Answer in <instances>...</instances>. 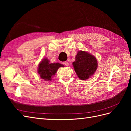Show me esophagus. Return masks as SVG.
<instances>
[{"mask_svg": "<svg viewBox=\"0 0 131 131\" xmlns=\"http://www.w3.org/2000/svg\"><path fill=\"white\" fill-rule=\"evenodd\" d=\"M63 64H64L66 66H69V63H68V62H67V61H66V62H63Z\"/></svg>", "mask_w": 131, "mask_h": 131, "instance_id": "1", "label": "esophagus"}]
</instances>
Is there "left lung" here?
Wrapping results in <instances>:
<instances>
[{
  "label": "left lung",
  "mask_w": 131,
  "mask_h": 131,
  "mask_svg": "<svg viewBox=\"0 0 131 131\" xmlns=\"http://www.w3.org/2000/svg\"><path fill=\"white\" fill-rule=\"evenodd\" d=\"M74 70L79 79L85 80L92 77L97 69L96 58L88 52L79 51L73 62Z\"/></svg>",
  "instance_id": "1"
}]
</instances>
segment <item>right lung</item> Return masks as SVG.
<instances>
[{
    "mask_svg": "<svg viewBox=\"0 0 131 131\" xmlns=\"http://www.w3.org/2000/svg\"><path fill=\"white\" fill-rule=\"evenodd\" d=\"M63 67L64 66L59 63H50L48 59L44 58L39 64L38 73L42 79L47 81H50L52 80V78L57 73L58 68Z\"/></svg>",
    "mask_w": 131,
    "mask_h": 131,
    "instance_id": "1",
    "label": "right lung"
}]
</instances>
